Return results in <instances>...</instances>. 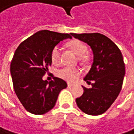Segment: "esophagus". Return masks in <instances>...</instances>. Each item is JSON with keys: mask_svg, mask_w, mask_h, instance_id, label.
Returning <instances> with one entry per match:
<instances>
[{"mask_svg": "<svg viewBox=\"0 0 134 134\" xmlns=\"http://www.w3.org/2000/svg\"><path fill=\"white\" fill-rule=\"evenodd\" d=\"M74 85L73 84H72V83H68V87H72Z\"/></svg>", "mask_w": 134, "mask_h": 134, "instance_id": "obj_1", "label": "esophagus"}]
</instances>
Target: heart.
Instances as JSON below:
<instances>
[{
	"label": "heart",
	"mask_w": 134,
	"mask_h": 134,
	"mask_svg": "<svg viewBox=\"0 0 134 134\" xmlns=\"http://www.w3.org/2000/svg\"><path fill=\"white\" fill-rule=\"evenodd\" d=\"M68 46L72 49V51L77 55L78 56H81L80 59L81 60H85V57L82 55L87 52L88 47L87 46L79 40H72L68 43ZM60 48L59 46H55L53 47V49L51 51V59L52 62L54 64H58L60 61ZM80 74V70L76 68H69V67H65L61 69L58 70L57 75L61 78L62 79H64L65 81H74L77 77Z\"/></svg>",
	"instance_id": "1"
}]
</instances>
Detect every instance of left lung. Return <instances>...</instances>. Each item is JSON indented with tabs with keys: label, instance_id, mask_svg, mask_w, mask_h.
I'll list each match as a JSON object with an SVG mask.
<instances>
[{
	"label": "left lung",
	"instance_id": "obj_1",
	"mask_svg": "<svg viewBox=\"0 0 134 134\" xmlns=\"http://www.w3.org/2000/svg\"><path fill=\"white\" fill-rule=\"evenodd\" d=\"M91 46L94 60L84 80L91 88L84 86V93L76 98L78 107L89 115L104 113L118 98L125 75L122 53L108 37L98 33L71 34Z\"/></svg>",
	"mask_w": 134,
	"mask_h": 134
}]
</instances>
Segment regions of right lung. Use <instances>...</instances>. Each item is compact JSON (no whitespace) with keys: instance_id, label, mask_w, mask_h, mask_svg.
I'll list each match as a JSON object with an SVG mask.
<instances>
[{"instance_id":"1","label":"right lung","mask_w":134,"mask_h":134,"mask_svg":"<svg viewBox=\"0 0 134 134\" xmlns=\"http://www.w3.org/2000/svg\"><path fill=\"white\" fill-rule=\"evenodd\" d=\"M72 34L40 30L25 40L15 51L10 74L15 93L24 108L31 114L41 115L53 109L59 92L67 87L62 79L53 77L43 81L51 65V51L60 41Z\"/></svg>"}]
</instances>
